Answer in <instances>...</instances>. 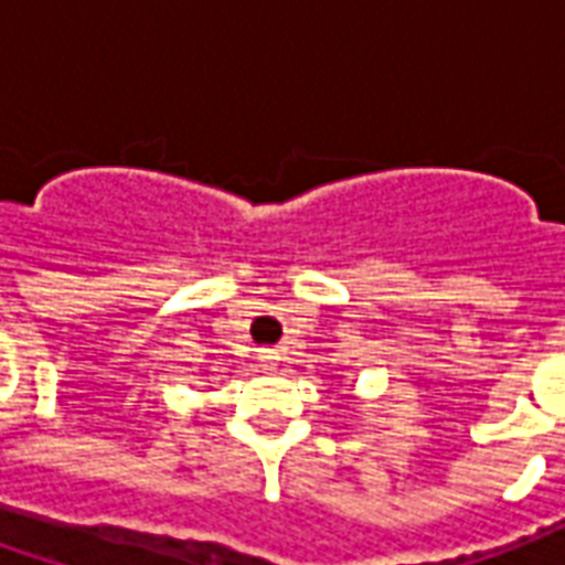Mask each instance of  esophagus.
<instances>
[{
    "mask_svg": "<svg viewBox=\"0 0 565 565\" xmlns=\"http://www.w3.org/2000/svg\"><path fill=\"white\" fill-rule=\"evenodd\" d=\"M259 363L266 369H275L278 363H281V351H275V348H263L259 351Z\"/></svg>",
    "mask_w": 565,
    "mask_h": 565,
    "instance_id": "34e87169",
    "label": "esophagus"
}]
</instances>
